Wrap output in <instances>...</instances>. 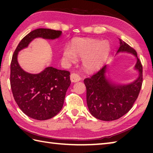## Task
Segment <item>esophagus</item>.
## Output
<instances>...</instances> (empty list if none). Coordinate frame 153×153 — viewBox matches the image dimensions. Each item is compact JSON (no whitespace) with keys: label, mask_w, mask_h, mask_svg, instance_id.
<instances>
[{"label":"esophagus","mask_w":153,"mask_h":153,"mask_svg":"<svg viewBox=\"0 0 153 153\" xmlns=\"http://www.w3.org/2000/svg\"><path fill=\"white\" fill-rule=\"evenodd\" d=\"M70 78L72 82H77L81 80V77L78 74L76 73H72L70 76Z\"/></svg>","instance_id":"34e87169"}]
</instances>
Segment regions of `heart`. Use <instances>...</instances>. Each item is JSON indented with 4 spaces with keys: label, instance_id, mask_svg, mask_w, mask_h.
I'll use <instances>...</instances> for the list:
<instances>
[{
    "label": "heart",
    "instance_id": "heart-1",
    "mask_svg": "<svg viewBox=\"0 0 153 153\" xmlns=\"http://www.w3.org/2000/svg\"><path fill=\"white\" fill-rule=\"evenodd\" d=\"M110 46L106 41L90 38H76L72 40L71 47L63 51V59L75 62L76 58H83L84 69L92 71L100 68L107 60Z\"/></svg>",
    "mask_w": 153,
    "mask_h": 153
}]
</instances>
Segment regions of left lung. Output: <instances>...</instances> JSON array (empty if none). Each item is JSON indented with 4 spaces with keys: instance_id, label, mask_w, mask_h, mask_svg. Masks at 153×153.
I'll return each instance as SVG.
<instances>
[{
    "instance_id": "left-lung-1",
    "label": "left lung",
    "mask_w": 153,
    "mask_h": 153,
    "mask_svg": "<svg viewBox=\"0 0 153 153\" xmlns=\"http://www.w3.org/2000/svg\"><path fill=\"white\" fill-rule=\"evenodd\" d=\"M118 52H128L137 57L135 68L139 71L136 81L128 85H115L106 78L107 66L84 82L86 87V101L90 113L94 117L102 121L118 120L126 114L133 107L140 91L143 77L142 65L137 56L136 50L120 39Z\"/></svg>"
}]
</instances>
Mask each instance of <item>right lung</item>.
I'll list each match as a JSON object with an SVG mask.
<instances>
[{
  "mask_svg": "<svg viewBox=\"0 0 153 153\" xmlns=\"http://www.w3.org/2000/svg\"><path fill=\"white\" fill-rule=\"evenodd\" d=\"M61 34L59 30L45 28L33 30L20 41L12 56L10 84L13 95L20 109L34 120H48L61 110L71 84L70 72L48 67L38 74H28L18 64V52L27 47L36 38L55 39Z\"/></svg>",
  "mask_w": 153,
  "mask_h": 153,
  "instance_id": "right-lung-1",
  "label": "right lung"
}]
</instances>
